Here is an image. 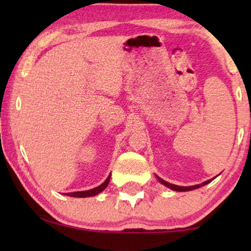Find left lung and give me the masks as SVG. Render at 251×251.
I'll list each match as a JSON object with an SVG mask.
<instances>
[{
    "mask_svg": "<svg viewBox=\"0 0 251 251\" xmlns=\"http://www.w3.org/2000/svg\"><path fill=\"white\" fill-rule=\"evenodd\" d=\"M156 178H157V179H159V181H160L161 184H163V185H164V186L169 187L170 190H173V191H177V192H185V191H192V190H195V188H199V187H201V186H204V185H207V184L210 183V181L214 180V178H212V179H209V180H207V181H203V183H202V184L194 185V186H178V185H174V184L168 183V181L163 180L162 178H160V177H157V176H156Z\"/></svg>",
    "mask_w": 251,
    "mask_h": 251,
    "instance_id": "1",
    "label": "left lung"
}]
</instances>
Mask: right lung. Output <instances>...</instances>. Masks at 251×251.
I'll use <instances>...</instances> for the list:
<instances>
[{"label": "right lung", "instance_id": "1", "mask_svg": "<svg viewBox=\"0 0 251 251\" xmlns=\"http://www.w3.org/2000/svg\"><path fill=\"white\" fill-rule=\"evenodd\" d=\"M109 179H111V175L106 178V180L99 186L92 188V190L89 191H81V192H73V193H67L66 195L68 197H74V198H89V197H94V195H97L105 190L107 187V185L109 183Z\"/></svg>", "mask_w": 251, "mask_h": 251}]
</instances>
